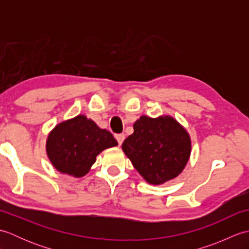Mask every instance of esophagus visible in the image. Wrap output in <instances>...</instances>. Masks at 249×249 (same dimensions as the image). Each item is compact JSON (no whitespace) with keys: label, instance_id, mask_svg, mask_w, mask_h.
<instances>
[{"label":"esophagus","instance_id":"1","mask_svg":"<svg viewBox=\"0 0 249 249\" xmlns=\"http://www.w3.org/2000/svg\"><path fill=\"white\" fill-rule=\"evenodd\" d=\"M115 139L118 140V143H119V145H121L122 143H123V141H124V139H125V136H124L123 134H121V135H116V136H115Z\"/></svg>","mask_w":249,"mask_h":249}]
</instances>
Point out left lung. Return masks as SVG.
I'll return each mask as SVG.
<instances>
[{
    "instance_id": "8db88e82",
    "label": "left lung",
    "mask_w": 249,
    "mask_h": 249,
    "mask_svg": "<svg viewBox=\"0 0 249 249\" xmlns=\"http://www.w3.org/2000/svg\"><path fill=\"white\" fill-rule=\"evenodd\" d=\"M122 149L147 183L160 185L183 171L192 152V141L186 129L172 116L153 119L142 115Z\"/></svg>"
}]
</instances>
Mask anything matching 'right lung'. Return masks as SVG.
Wrapping results in <instances>:
<instances>
[{"mask_svg":"<svg viewBox=\"0 0 249 249\" xmlns=\"http://www.w3.org/2000/svg\"><path fill=\"white\" fill-rule=\"evenodd\" d=\"M116 145L118 142L110 131L99 128L94 121L79 114L50 131L46 151L57 171L81 178L89 171L99 153Z\"/></svg>","mask_w":249,"mask_h":249,"instance_id":"add662e5","label":"right lung"}]
</instances>
